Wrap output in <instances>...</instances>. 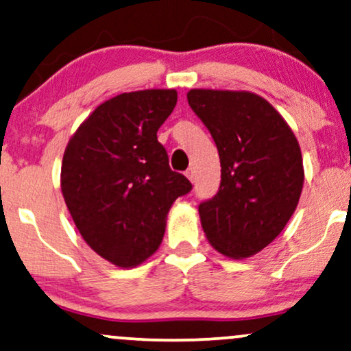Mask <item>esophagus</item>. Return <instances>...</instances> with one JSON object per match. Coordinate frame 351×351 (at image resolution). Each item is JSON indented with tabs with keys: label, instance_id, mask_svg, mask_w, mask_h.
Masks as SVG:
<instances>
[{
	"label": "esophagus",
	"instance_id": "34e87169",
	"mask_svg": "<svg viewBox=\"0 0 351 351\" xmlns=\"http://www.w3.org/2000/svg\"><path fill=\"white\" fill-rule=\"evenodd\" d=\"M184 175H186V178L191 181V183H193V181L196 180V171H194V168H188V170L184 171Z\"/></svg>",
	"mask_w": 351,
	"mask_h": 351
}]
</instances>
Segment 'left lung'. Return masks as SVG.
Instances as JSON below:
<instances>
[{
	"label": "left lung",
	"instance_id": "8db88e82",
	"mask_svg": "<svg viewBox=\"0 0 351 351\" xmlns=\"http://www.w3.org/2000/svg\"><path fill=\"white\" fill-rule=\"evenodd\" d=\"M188 104L214 137L221 167L219 193L199 206L207 241L230 259L254 256L298 206L304 183L298 139L252 92L191 88Z\"/></svg>",
	"mask_w": 351,
	"mask_h": 351
}]
</instances>
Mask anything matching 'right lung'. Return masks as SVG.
Masks as SVG:
<instances>
[{
  "label": "right lung",
  "instance_id": "add662e5",
  "mask_svg": "<svg viewBox=\"0 0 351 351\" xmlns=\"http://www.w3.org/2000/svg\"><path fill=\"white\" fill-rule=\"evenodd\" d=\"M176 100L175 88L124 92L97 106L66 145V206L84 241L117 267L158 250L173 202L193 188L157 141Z\"/></svg>",
  "mask_w": 351,
  "mask_h": 351
}]
</instances>
